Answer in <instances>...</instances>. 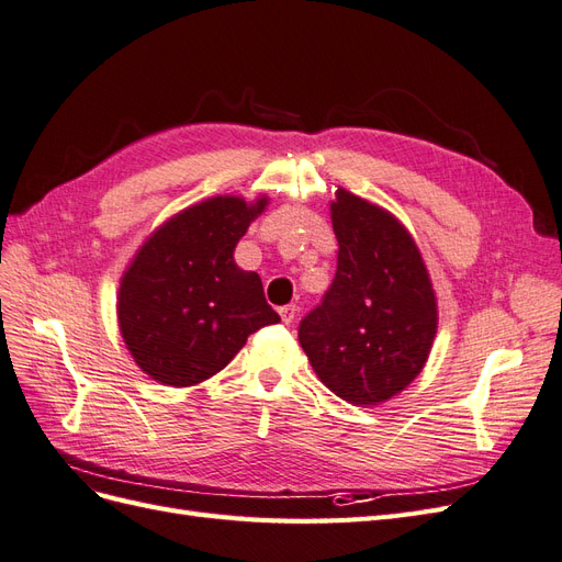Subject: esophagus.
<instances>
[{
    "label": "esophagus",
    "mask_w": 562,
    "mask_h": 562,
    "mask_svg": "<svg viewBox=\"0 0 562 562\" xmlns=\"http://www.w3.org/2000/svg\"><path fill=\"white\" fill-rule=\"evenodd\" d=\"M279 314H281V321H283L285 326H288V323H293V321H295V316H297V307H295V304H285V307H281V310H279Z\"/></svg>",
    "instance_id": "esophagus-1"
}]
</instances>
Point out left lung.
<instances>
[{
	"label": "left lung",
	"mask_w": 562,
	"mask_h": 562,
	"mask_svg": "<svg viewBox=\"0 0 562 562\" xmlns=\"http://www.w3.org/2000/svg\"><path fill=\"white\" fill-rule=\"evenodd\" d=\"M337 271L300 323V345L335 396L380 405L427 363L438 304L427 265L401 220L339 187L330 203Z\"/></svg>",
	"instance_id": "obj_1"
}]
</instances>
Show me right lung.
<instances>
[{
    "instance_id": "1",
    "label": "right lung",
    "mask_w": 562,
    "mask_h": 562,
    "mask_svg": "<svg viewBox=\"0 0 562 562\" xmlns=\"http://www.w3.org/2000/svg\"><path fill=\"white\" fill-rule=\"evenodd\" d=\"M262 194L211 196L168 217L133 255L116 321L138 368L166 386H194L223 370L248 335L281 316L234 248L267 209Z\"/></svg>"
}]
</instances>
